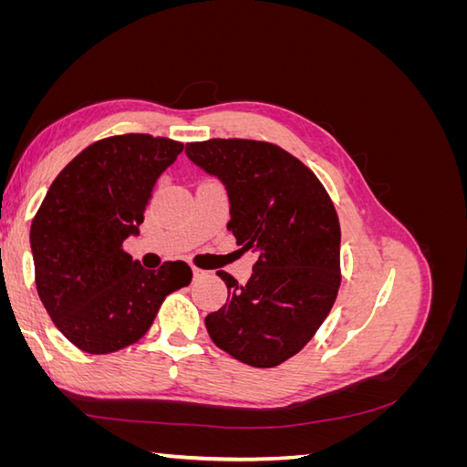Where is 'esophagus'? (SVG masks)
Wrapping results in <instances>:
<instances>
[{
    "label": "esophagus",
    "instance_id": "1",
    "mask_svg": "<svg viewBox=\"0 0 467 467\" xmlns=\"http://www.w3.org/2000/svg\"><path fill=\"white\" fill-rule=\"evenodd\" d=\"M192 276L194 278H204V276H208V271H204V268H199V266H192Z\"/></svg>",
    "mask_w": 467,
    "mask_h": 467
}]
</instances>
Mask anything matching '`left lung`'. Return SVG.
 Instances as JSON below:
<instances>
[{
  "instance_id": "obj_1",
  "label": "left lung",
  "mask_w": 467,
  "mask_h": 467,
  "mask_svg": "<svg viewBox=\"0 0 467 467\" xmlns=\"http://www.w3.org/2000/svg\"><path fill=\"white\" fill-rule=\"evenodd\" d=\"M187 158L222 181L230 201L228 230L239 251H253V275L225 271L228 300L206 316L212 341L255 368H273L321 327L341 286V225L312 169L257 140L187 144Z\"/></svg>"
}]
</instances>
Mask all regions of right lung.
I'll return each mask as SVG.
<instances>
[{
	"label": "right lung",
	"instance_id": "1",
	"mask_svg": "<svg viewBox=\"0 0 467 467\" xmlns=\"http://www.w3.org/2000/svg\"><path fill=\"white\" fill-rule=\"evenodd\" d=\"M182 144L150 134L110 136L88 146L54 179L31 223L40 302L78 348L107 355L142 338L165 296L192 271L167 261L150 271L122 249L140 234L160 175Z\"/></svg>",
	"mask_w": 467,
	"mask_h": 467
}]
</instances>
